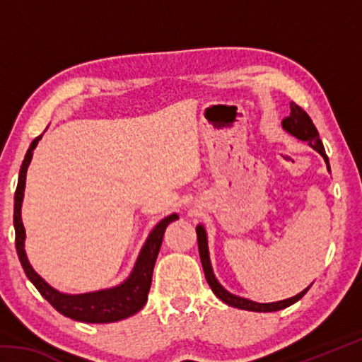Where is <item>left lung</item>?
Returning a JSON list of instances; mask_svg holds the SVG:
<instances>
[{
  "mask_svg": "<svg viewBox=\"0 0 362 362\" xmlns=\"http://www.w3.org/2000/svg\"><path fill=\"white\" fill-rule=\"evenodd\" d=\"M283 127L286 132H289L291 136L297 137L303 142H308V145L311 148H315L320 155L324 158V161L327 164L329 168V159L326 151H324V145L320 139V134H317L316 126L313 124V121L308 115H306L305 110L302 107H298L297 103H291V115L287 118L283 119ZM196 235H198V249H199V257H201V263H203V269L207 279V284L211 286L212 292L222 300L223 303L235 306V308L240 310H247V311H259V313H268V311H278V310H284L287 306H291L292 303L298 302L306 292H308L310 286L306 287L305 291H302L300 293H297L296 297L281 300V302H272V303H257L252 302V300H247L244 297H238L235 293H231L225 289V287L218 283L216 274L212 272V265H211V259H209V247H207V235L203 225L196 226Z\"/></svg>",
  "mask_w": 362,
  "mask_h": 362,
  "instance_id": "obj_1",
  "label": "left lung"
}]
</instances>
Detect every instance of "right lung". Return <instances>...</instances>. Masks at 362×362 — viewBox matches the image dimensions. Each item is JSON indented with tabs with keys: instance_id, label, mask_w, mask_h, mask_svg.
I'll return each mask as SVG.
<instances>
[{
	"instance_id": "right-lung-1",
	"label": "right lung",
	"mask_w": 362,
	"mask_h": 362,
	"mask_svg": "<svg viewBox=\"0 0 362 362\" xmlns=\"http://www.w3.org/2000/svg\"><path fill=\"white\" fill-rule=\"evenodd\" d=\"M42 134L36 137L23 159L21 173H19V182H17V189L14 194V228H16V249L19 260L22 263L23 272H25L27 278L32 281L33 286L40 291V293L45 297L59 313H62L66 317H71L75 321L81 322H115L126 320L137 311L144 308V305L148 300V291L151 286V276L153 268H155V262L161 247L164 231H166L168 225L174 220L179 218L177 214H173L166 218H163L151 233L146 238L142 250H140L139 259L134 265L132 273L129 274L124 283L112 287V289H103L88 293H78V296H71V293H62L49 286L45 279H42L38 273L35 272L30 265L25 254V228L22 223V201H23V189H25V179H27V169L28 164L33 158V150L41 140Z\"/></svg>"
}]
</instances>
